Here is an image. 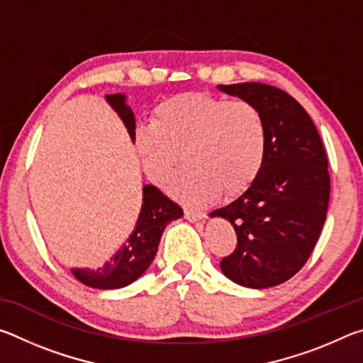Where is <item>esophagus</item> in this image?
I'll list each match as a JSON object with an SVG mask.
<instances>
[{
  "mask_svg": "<svg viewBox=\"0 0 363 363\" xmlns=\"http://www.w3.org/2000/svg\"><path fill=\"white\" fill-rule=\"evenodd\" d=\"M184 214H186V218L189 220H194V223H195V220H200V219L205 218V213L192 210V208H186V210H184Z\"/></svg>",
  "mask_w": 363,
  "mask_h": 363,
  "instance_id": "34e87169",
  "label": "esophagus"
}]
</instances>
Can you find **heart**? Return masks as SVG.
<instances>
[{"mask_svg":"<svg viewBox=\"0 0 363 363\" xmlns=\"http://www.w3.org/2000/svg\"><path fill=\"white\" fill-rule=\"evenodd\" d=\"M134 147L158 187L187 150L192 168L174 177L169 192L184 203L203 205L223 189L238 194L257 179L267 158V128L253 102L182 93L158 104L152 123L134 133Z\"/></svg>","mask_w":363,"mask_h":363,"instance_id":"heart-1","label":"heart"}]
</instances>
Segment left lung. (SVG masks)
<instances>
[{"mask_svg":"<svg viewBox=\"0 0 363 363\" xmlns=\"http://www.w3.org/2000/svg\"><path fill=\"white\" fill-rule=\"evenodd\" d=\"M218 88L253 102L267 128L261 174L235 201L210 214L229 220L237 233L220 270L242 286L280 285L304 266L320 237L330 201L327 152L314 121L285 91L255 82Z\"/></svg>","mask_w":363,"mask_h":363,"instance_id":"left-lung-1","label":"left lung"}]
</instances>
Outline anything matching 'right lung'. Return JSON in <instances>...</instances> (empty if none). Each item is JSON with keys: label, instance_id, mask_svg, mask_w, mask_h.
Instances as JSON below:
<instances>
[{"label": "right lung", "instance_id": "right-lung-1", "mask_svg": "<svg viewBox=\"0 0 363 363\" xmlns=\"http://www.w3.org/2000/svg\"><path fill=\"white\" fill-rule=\"evenodd\" d=\"M107 102L115 108L125 123L134 140L133 110L125 104V94H108ZM182 208L169 200L162 190L147 184L143 189V208H140L136 229L128 238L126 243L116 251L112 259L99 269H73V275L91 288L99 290H115L133 284L150 266L157 255L160 238L171 220L182 218Z\"/></svg>", "mask_w": 363, "mask_h": 363}]
</instances>
